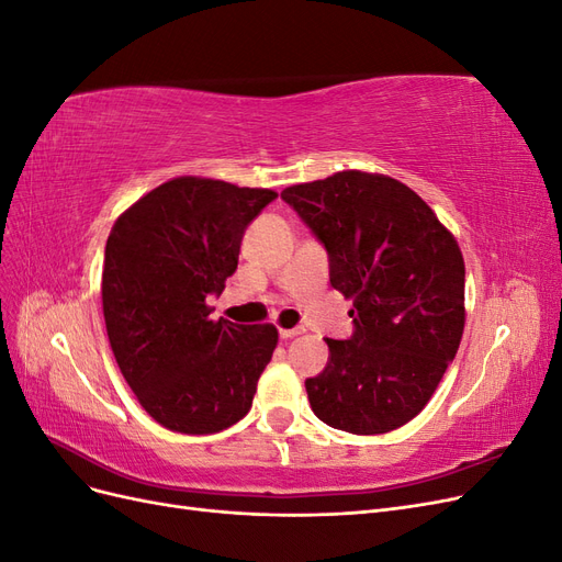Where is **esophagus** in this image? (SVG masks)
<instances>
[{
	"label": "esophagus",
	"instance_id": "34e87169",
	"mask_svg": "<svg viewBox=\"0 0 562 562\" xmlns=\"http://www.w3.org/2000/svg\"><path fill=\"white\" fill-rule=\"evenodd\" d=\"M302 333H304V328H281V330H279L281 339H291V337H297V335H302Z\"/></svg>",
	"mask_w": 562,
	"mask_h": 562
}]
</instances>
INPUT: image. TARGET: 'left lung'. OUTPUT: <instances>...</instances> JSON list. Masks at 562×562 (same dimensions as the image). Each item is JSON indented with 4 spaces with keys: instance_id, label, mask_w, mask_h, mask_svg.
Wrapping results in <instances>:
<instances>
[{
    "instance_id": "obj_1",
    "label": "left lung",
    "mask_w": 562,
    "mask_h": 562,
    "mask_svg": "<svg viewBox=\"0 0 562 562\" xmlns=\"http://www.w3.org/2000/svg\"><path fill=\"white\" fill-rule=\"evenodd\" d=\"M281 199L328 250L330 285L353 300L351 337H326L328 366L304 382L314 415L359 436L403 427L462 342V250L427 201L389 176L342 171Z\"/></svg>"
}]
</instances>
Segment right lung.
<instances>
[{
  "label": "right lung",
  "mask_w": 562,
  "mask_h": 562,
  "mask_svg": "<svg viewBox=\"0 0 562 562\" xmlns=\"http://www.w3.org/2000/svg\"><path fill=\"white\" fill-rule=\"evenodd\" d=\"M277 192L182 176L119 215L103 267L110 347L145 413L180 434H217L246 417L279 330L211 321L246 227Z\"/></svg>",
  "instance_id": "1"
}]
</instances>
